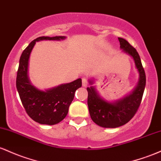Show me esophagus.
<instances>
[{
    "mask_svg": "<svg viewBox=\"0 0 161 161\" xmlns=\"http://www.w3.org/2000/svg\"><path fill=\"white\" fill-rule=\"evenodd\" d=\"M88 84V81L86 78H83L82 79V85L83 86H86Z\"/></svg>",
    "mask_w": 161,
    "mask_h": 161,
    "instance_id": "34e87169",
    "label": "esophagus"
}]
</instances>
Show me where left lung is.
<instances>
[{
    "instance_id": "obj_1",
    "label": "left lung",
    "mask_w": 161,
    "mask_h": 161,
    "mask_svg": "<svg viewBox=\"0 0 161 161\" xmlns=\"http://www.w3.org/2000/svg\"><path fill=\"white\" fill-rule=\"evenodd\" d=\"M120 48L134 59L139 73L138 85L129 95L115 102H108L99 95L94 86L87 87V105L92 120L103 128H117L129 122L138 111L146 84V76L138 52L122 38H118ZM93 84V80H90Z\"/></svg>"
}]
</instances>
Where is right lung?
Returning <instances> with one entry per match:
<instances>
[{
    "mask_svg": "<svg viewBox=\"0 0 161 161\" xmlns=\"http://www.w3.org/2000/svg\"><path fill=\"white\" fill-rule=\"evenodd\" d=\"M65 36H41L34 39L23 52L19 58L16 85L19 98L29 116L42 125H55L62 121L75 97V91L82 86L80 78L61 84L46 91L37 89L30 83L28 77V64L30 53L40 40H61Z\"/></svg>",
    "mask_w": 161,
    "mask_h": 161,
    "instance_id": "right-lung-1",
    "label": "right lung"
}]
</instances>
